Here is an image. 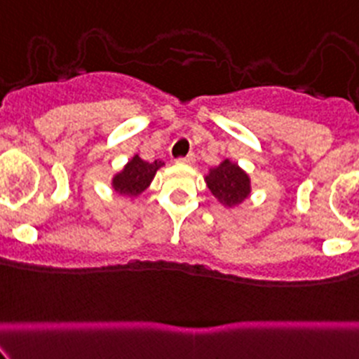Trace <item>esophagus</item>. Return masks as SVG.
Returning a JSON list of instances; mask_svg holds the SVG:
<instances>
[{
	"mask_svg": "<svg viewBox=\"0 0 359 359\" xmlns=\"http://www.w3.org/2000/svg\"><path fill=\"white\" fill-rule=\"evenodd\" d=\"M177 161H179V163H186V165H191V163H194V154L189 153V154H187V156L177 159Z\"/></svg>",
	"mask_w": 359,
	"mask_h": 359,
	"instance_id": "obj_1",
	"label": "esophagus"
}]
</instances>
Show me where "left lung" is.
<instances>
[{"label": "left lung", "instance_id": "1", "mask_svg": "<svg viewBox=\"0 0 359 359\" xmlns=\"http://www.w3.org/2000/svg\"><path fill=\"white\" fill-rule=\"evenodd\" d=\"M206 184L224 206H236L250 196V179L247 173L236 165L226 159L217 168L210 170L206 175Z\"/></svg>", "mask_w": 359, "mask_h": 359}]
</instances>
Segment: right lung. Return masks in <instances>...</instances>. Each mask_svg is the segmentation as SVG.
Listing matches in <instances>:
<instances>
[{"instance_id":"right-lung-1","label":"right lung","mask_w":359,"mask_h":359,"mask_svg":"<svg viewBox=\"0 0 359 359\" xmlns=\"http://www.w3.org/2000/svg\"><path fill=\"white\" fill-rule=\"evenodd\" d=\"M163 165V161L149 163L144 161L139 156H133L128 161V165L123 168V172H119L118 175L112 180V187L118 194H125V196H137V194L142 193L147 186L153 180L154 173L159 166Z\"/></svg>"}]
</instances>
